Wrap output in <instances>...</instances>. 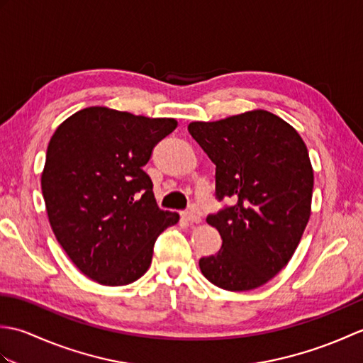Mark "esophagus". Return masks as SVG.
I'll return each instance as SVG.
<instances>
[{
    "label": "esophagus",
    "instance_id": "obj_1",
    "mask_svg": "<svg viewBox=\"0 0 363 363\" xmlns=\"http://www.w3.org/2000/svg\"><path fill=\"white\" fill-rule=\"evenodd\" d=\"M182 217L186 218L187 221H190V223H201V217H199V215L196 213V212H191V211H187V212H184L182 213Z\"/></svg>",
    "mask_w": 363,
    "mask_h": 363
}]
</instances>
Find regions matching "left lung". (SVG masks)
Returning <instances> with one entry per match:
<instances>
[{"mask_svg": "<svg viewBox=\"0 0 363 363\" xmlns=\"http://www.w3.org/2000/svg\"><path fill=\"white\" fill-rule=\"evenodd\" d=\"M189 133L217 165L215 196L234 201L206 218L223 243L199 259L201 273L225 290L257 289L289 264L309 221V152L289 123L267 111L194 121Z\"/></svg>", "mask_w": 363, "mask_h": 363, "instance_id": "left-lung-1", "label": "left lung"}]
</instances>
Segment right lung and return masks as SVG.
<instances>
[{"label":"right lung","instance_id":"1","mask_svg":"<svg viewBox=\"0 0 363 363\" xmlns=\"http://www.w3.org/2000/svg\"><path fill=\"white\" fill-rule=\"evenodd\" d=\"M177 126L107 107H87L52 134L42 173L50 225L90 279L128 285L151 265L160 233L179 221L162 211L143 172L154 146Z\"/></svg>","mask_w":363,"mask_h":363}]
</instances>
